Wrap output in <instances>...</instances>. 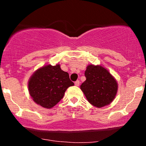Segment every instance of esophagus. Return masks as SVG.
I'll use <instances>...</instances> for the list:
<instances>
[{
    "label": "esophagus",
    "instance_id": "obj_1",
    "mask_svg": "<svg viewBox=\"0 0 146 146\" xmlns=\"http://www.w3.org/2000/svg\"><path fill=\"white\" fill-rule=\"evenodd\" d=\"M80 81H79V80H77L76 82H75V85L76 86H79V85H80Z\"/></svg>",
    "mask_w": 146,
    "mask_h": 146
}]
</instances>
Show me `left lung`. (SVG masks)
Listing matches in <instances>:
<instances>
[{
  "label": "left lung",
  "mask_w": 146,
  "mask_h": 146,
  "mask_svg": "<svg viewBox=\"0 0 146 146\" xmlns=\"http://www.w3.org/2000/svg\"><path fill=\"white\" fill-rule=\"evenodd\" d=\"M84 75L86 80L80 88L90 104L101 108L113 101L118 86L116 80L106 68L88 65Z\"/></svg>",
  "instance_id": "8db88e82"
}]
</instances>
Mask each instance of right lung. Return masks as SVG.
<instances>
[{"label":"right lung","instance_id":"add662e5","mask_svg":"<svg viewBox=\"0 0 146 146\" xmlns=\"http://www.w3.org/2000/svg\"><path fill=\"white\" fill-rule=\"evenodd\" d=\"M74 83L67 72L59 64L46 65L33 73L29 82V91L33 101L46 108L54 106L62 99L64 92Z\"/></svg>","mask_w":146,"mask_h":146}]
</instances>
